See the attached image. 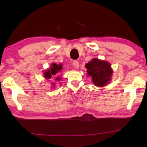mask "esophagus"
Segmentation results:
<instances>
[{
  "instance_id": "esophagus-1",
  "label": "esophagus",
  "mask_w": 147,
  "mask_h": 147,
  "mask_svg": "<svg viewBox=\"0 0 147 147\" xmlns=\"http://www.w3.org/2000/svg\"><path fill=\"white\" fill-rule=\"evenodd\" d=\"M73 65H74V67L75 68V69H78V68H79V62H78V61H74Z\"/></svg>"
}]
</instances>
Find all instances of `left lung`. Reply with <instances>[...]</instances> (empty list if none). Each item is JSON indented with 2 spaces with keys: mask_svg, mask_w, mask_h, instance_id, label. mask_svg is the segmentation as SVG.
I'll return each mask as SVG.
<instances>
[{
  "mask_svg": "<svg viewBox=\"0 0 147 147\" xmlns=\"http://www.w3.org/2000/svg\"><path fill=\"white\" fill-rule=\"evenodd\" d=\"M88 76H91L92 82L98 87H104L111 80L112 71L111 65L108 61L94 58L86 64Z\"/></svg>",
  "mask_w": 147,
  "mask_h": 147,
  "instance_id": "left-lung-1",
  "label": "left lung"
}]
</instances>
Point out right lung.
Instances as JSON below:
<instances>
[{
    "mask_svg": "<svg viewBox=\"0 0 147 147\" xmlns=\"http://www.w3.org/2000/svg\"><path fill=\"white\" fill-rule=\"evenodd\" d=\"M62 67H63V66H62L61 64L57 65V64L56 63H52L50 68H49V69L44 71L43 73L44 77H45V79H50V78H51L55 77L56 80H59L61 78L59 77H56V76H57L58 72L60 71L62 69V68H63ZM52 84H53V83Z\"/></svg>",
    "mask_w": 147,
    "mask_h": 147,
    "instance_id": "obj_1",
    "label": "right lung"
}]
</instances>
